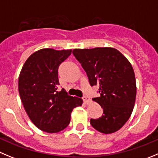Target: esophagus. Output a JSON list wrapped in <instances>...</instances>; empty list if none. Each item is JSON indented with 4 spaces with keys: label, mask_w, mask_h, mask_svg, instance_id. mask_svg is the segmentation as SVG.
<instances>
[{
    "label": "esophagus",
    "mask_w": 158,
    "mask_h": 158,
    "mask_svg": "<svg viewBox=\"0 0 158 158\" xmlns=\"http://www.w3.org/2000/svg\"><path fill=\"white\" fill-rule=\"evenodd\" d=\"M82 100H83L84 104H89L91 103V100L89 99V98L88 97H82Z\"/></svg>",
    "instance_id": "1"
}]
</instances>
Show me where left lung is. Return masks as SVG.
<instances>
[{"label": "left lung", "instance_id": "left-lung-1", "mask_svg": "<svg viewBox=\"0 0 158 158\" xmlns=\"http://www.w3.org/2000/svg\"><path fill=\"white\" fill-rule=\"evenodd\" d=\"M72 54L86 71L91 86H99L101 96L94 98L103 108V114L90 119L98 132H117L132 114L136 96L135 73L120 51L113 48L74 49Z\"/></svg>", "mask_w": 158, "mask_h": 158}]
</instances>
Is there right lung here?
<instances>
[{
	"instance_id": "1",
	"label": "right lung",
	"mask_w": 158,
	"mask_h": 158,
	"mask_svg": "<svg viewBox=\"0 0 158 158\" xmlns=\"http://www.w3.org/2000/svg\"><path fill=\"white\" fill-rule=\"evenodd\" d=\"M72 50L44 48L32 53L23 64L19 77V92L31 122L40 130L56 133L65 129L75 107L82 100L57 90L59 65Z\"/></svg>"
}]
</instances>
